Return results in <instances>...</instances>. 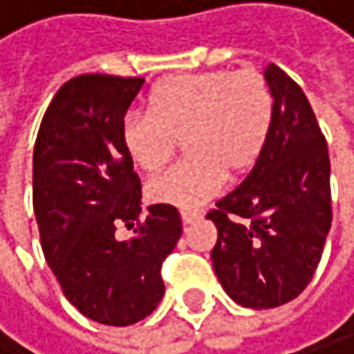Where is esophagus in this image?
I'll return each mask as SVG.
<instances>
[{"instance_id":"obj_1","label":"esophagus","mask_w":354,"mask_h":354,"mask_svg":"<svg viewBox=\"0 0 354 354\" xmlns=\"http://www.w3.org/2000/svg\"><path fill=\"white\" fill-rule=\"evenodd\" d=\"M180 216H183V223H185V225H191V223H195V221L199 218L197 212H183Z\"/></svg>"}]
</instances>
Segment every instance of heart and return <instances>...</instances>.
Segmentation results:
<instances>
[{
	"label": "heart",
	"instance_id": "1",
	"mask_svg": "<svg viewBox=\"0 0 354 354\" xmlns=\"http://www.w3.org/2000/svg\"><path fill=\"white\" fill-rule=\"evenodd\" d=\"M274 120V97L257 70L185 72L161 80L151 110H131L120 138L131 161L157 174L185 142L189 159L146 187V197L178 210L212 199L225 176L240 180L261 159Z\"/></svg>",
	"mask_w": 354,
	"mask_h": 354
}]
</instances>
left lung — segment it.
<instances>
[{"label": "left lung", "mask_w": 354, "mask_h": 354, "mask_svg": "<svg viewBox=\"0 0 354 354\" xmlns=\"http://www.w3.org/2000/svg\"><path fill=\"white\" fill-rule=\"evenodd\" d=\"M274 120L250 174L216 201L210 252L227 295L244 308H276L312 280L331 227L329 153L301 86L270 63Z\"/></svg>", "instance_id": "1"}]
</instances>
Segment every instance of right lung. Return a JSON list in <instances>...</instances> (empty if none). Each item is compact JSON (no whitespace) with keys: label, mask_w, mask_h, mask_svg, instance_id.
Masks as SVG:
<instances>
[{"label":"right lung","mask_w":354,"mask_h":354,"mask_svg":"<svg viewBox=\"0 0 354 354\" xmlns=\"http://www.w3.org/2000/svg\"><path fill=\"white\" fill-rule=\"evenodd\" d=\"M144 78L82 74L53 97L33 146L39 242L63 295L95 323L127 327L165 293L161 266L183 234L180 214L155 203L142 218L140 176L120 125ZM118 224L136 225L118 241Z\"/></svg>","instance_id":"1"}]
</instances>
